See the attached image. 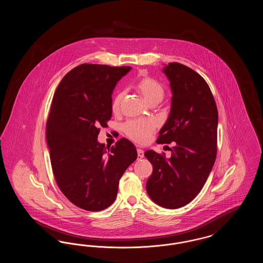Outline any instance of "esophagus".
<instances>
[{"label": "esophagus", "instance_id": "esophagus-1", "mask_svg": "<svg viewBox=\"0 0 263 263\" xmlns=\"http://www.w3.org/2000/svg\"><path fill=\"white\" fill-rule=\"evenodd\" d=\"M138 159H142L144 158V151L142 149H137Z\"/></svg>", "mask_w": 263, "mask_h": 263}]
</instances>
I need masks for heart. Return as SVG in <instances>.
I'll return each instance as SVG.
<instances>
[{
  "label": "heart",
  "mask_w": 263,
  "mask_h": 263,
  "mask_svg": "<svg viewBox=\"0 0 263 263\" xmlns=\"http://www.w3.org/2000/svg\"><path fill=\"white\" fill-rule=\"evenodd\" d=\"M134 88L150 105L160 103L164 98L165 89L162 83L151 77H142L138 80ZM124 98L122 91H118L111 101V110L117 112ZM126 135L137 143H146L155 130V123L149 119L130 120L123 126Z\"/></svg>",
  "instance_id": "obj_1"
}]
</instances>
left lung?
Listing matches in <instances>:
<instances>
[{"instance_id":"8db88e82","label":"left lung","mask_w":263,"mask_h":263,"mask_svg":"<svg viewBox=\"0 0 263 263\" xmlns=\"http://www.w3.org/2000/svg\"><path fill=\"white\" fill-rule=\"evenodd\" d=\"M163 73L173 92L168 118L157 142H174L172 157L146 151L153 165L146 189L151 199L167 209L193 200L204 186L217 155L218 110L211 89L198 73L168 63Z\"/></svg>"}]
</instances>
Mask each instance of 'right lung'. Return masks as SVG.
Returning <instances> with one entry per match:
<instances>
[{
	"label": "right lung",
	"instance_id": "1",
	"mask_svg": "<svg viewBox=\"0 0 263 263\" xmlns=\"http://www.w3.org/2000/svg\"><path fill=\"white\" fill-rule=\"evenodd\" d=\"M131 67L82 64L56 89L46 140L51 165L63 194L79 208L101 211L112 204L119 179L137 159L135 146L121 138L106 148L98 141L100 126L111 118L113 89Z\"/></svg>",
	"mask_w": 263,
	"mask_h": 263
}]
</instances>
